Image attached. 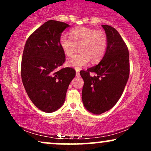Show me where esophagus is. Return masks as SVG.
<instances>
[{"instance_id":"34e87169","label":"esophagus","mask_w":151,"mask_h":151,"mask_svg":"<svg viewBox=\"0 0 151 151\" xmlns=\"http://www.w3.org/2000/svg\"><path fill=\"white\" fill-rule=\"evenodd\" d=\"M76 76H77V77H79V76H80L79 70H76Z\"/></svg>"}]
</instances>
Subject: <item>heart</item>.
Returning a JSON list of instances; mask_svg holds the SVG:
<instances>
[{
    "label": "heart",
    "mask_w": 151,
    "mask_h": 151,
    "mask_svg": "<svg viewBox=\"0 0 151 151\" xmlns=\"http://www.w3.org/2000/svg\"><path fill=\"white\" fill-rule=\"evenodd\" d=\"M70 37L62 34L59 39L60 47L67 57H70L79 46V53L67 62L69 67L80 70L89 61L96 63L104 56L108 42L104 32L89 27H79L70 31Z\"/></svg>",
    "instance_id": "b5f03b06"
}]
</instances>
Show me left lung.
I'll list each match as a JSON object with an SVG mask.
<instances>
[{"label":"left lung","instance_id":"1","mask_svg":"<svg viewBox=\"0 0 151 151\" xmlns=\"http://www.w3.org/2000/svg\"><path fill=\"white\" fill-rule=\"evenodd\" d=\"M107 38L104 56L97 65L81 71L84 79L82 101L93 114L109 111L122 95L129 77V53L119 32L111 26L102 25ZM91 72L96 75L91 77Z\"/></svg>","mask_w":151,"mask_h":151}]
</instances>
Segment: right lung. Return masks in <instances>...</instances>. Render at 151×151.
Segmentation results:
<instances>
[{"label":"right lung","mask_w":151,"mask_h":151,"mask_svg":"<svg viewBox=\"0 0 151 151\" xmlns=\"http://www.w3.org/2000/svg\"><path fill=\"white\" fill-rule=\"evenodd\" d=\"M68 27L65 22L48 20L30 35L24 47L22 84L35 106L46 113L63 105L68 86L75 77V70L71 67L56 70L65 61L59 39Z\"/></svg>","instance_id":"obj_1"}]
</instances>
